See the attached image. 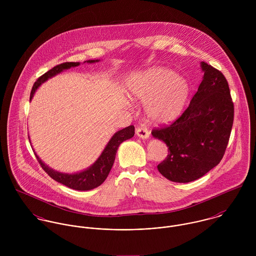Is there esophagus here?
Masks as SVG:
<instances>
[{
	"instance_id": "obj_1",
	"label": "esophagus",
	"mask_w": 256,
	"mask_h": 256,
	"mask_svg": "<svg viewBox=\"0 0 256 256\" xmlns=\"http://www.w3.org/2000/svg\"><path fill=\"white\" fill-rule=\"evenodd\" d=\"M136 134L138 137H140L142 139H148L150 137V132L146 126H144V125H141L136 128Z\"/></svg>"
}]
</instances>
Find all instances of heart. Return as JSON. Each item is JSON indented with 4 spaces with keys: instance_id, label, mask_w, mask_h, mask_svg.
Instances as JSON below:
<instances>
[{
    "instance_id": "obj_1",
    "label": "heart",
    "mask_w": 256,
    "mask_h": 256,
    "mask_svg": "<svg viewBox=\"0 0 256 256\" xmlns=\"http://www.w3.org/2000/svg\"><path fill=\"white\" fill-rule=\"evenodd\" d=\"M132 96L146 104V114L156 123L176 119L186 106L190 88L187 80L170 69L154 67L129 82Z\"/></svg>"
}]
</instances>
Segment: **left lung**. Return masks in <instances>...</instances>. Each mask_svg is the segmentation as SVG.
I'll use <instances>...</instances> for the list:
<instances>
[{"label": "left lung", "instance_id": "8db88e82", "mask_svg": "<svg viewBox=\"0 0 256 256\" xmlns=\"http://www.w3.org/2000/svg\"><path fill=\"white\" fill-rule=\"evenodd\" d=\"M201 68L204 76L189 106L170 125L152 131L168 146L158 170L170 182L202 178L219 164L230 140L234 108L228 80L205 62Z\"/></svg>", "mask_w": 256, "mask_h": 256}]
</instances>
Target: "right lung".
Instances as JSON below:
<instances>
[{"label":"right lung","mask_w":256,"mask_h":256,"mask_svg":"<svg viewBox=\"0 0 256 256\" xmlns=\"http://www.w3.org/2000/svg\"><path fill=\"white\" fill-rule=\"evenodd\" d=\"M86 62L94 63V62H98V60H88ZM78 65H80L78 62H66V63L60 64V65H57L54 68H52L51 70H49L48 72L43 74L41 76H39L37 78L36 82H34V84L32 86V90L30 92V100L32 98L37 88L42 82H44L48 78L54 76L55 74L61 73L63 70L70 69L71 67H76ZM134 134H135V128L133 125H130L124 129L116 132L110 139L108 144L104 148V150L102 152V154L100 156V158L96 160V162L92 166H90L88 168H86L84 172L72 174H63V172L53 170L51 168L46 166L39 158V156H37L36 154V156L37 160L40 164L41 168L51 178L68 186L69 188L74 189V190L86 191V190H90V189H94V188L100 186L106 180V178L110 174V170L113 166L118 146L122 142L132 138L134 136Z\"/></svg>","instance_id":"add662e5"}]
</instances>
